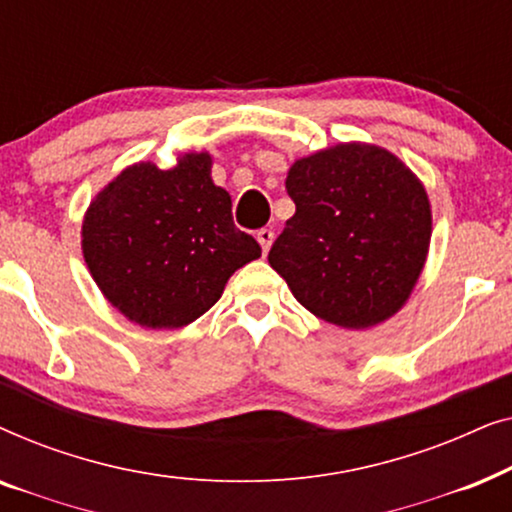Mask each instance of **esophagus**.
<instances>
[{"instance_id":"34e87169","label":"esophagus","mask_w":512,"mask_h":512,"mask_svg":"<svg viewBox=\"0 0 512 512\" xmlns=\"http://www.w3.org/2000/svg\"><path fill=\"white\" fill-rule=\"evenodd\" d=\"M256 240H258V244H261L263 254H268L270 247H272V242H275V233H272L270 228H261L256 233Z\"/></svg>"}]
</instances>
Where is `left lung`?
<instances>
[{
  "label": "left lung",
  "mask_w": 512,
  "mask_h": 512,
  "mask_svg": "<svg viewBox=\"0 0 512 512\" xmlns=\"http://www.w3.org/2000/svg\"><path fill=\"white\" fill-rule=\"evenodd\" d=\"M296 214L268 261L314 317L363 331L408 303L431 244V202L415 172L377 144L340 142L286 174Z\"/></svg>",
  "instance_id": "1"
}]
</instances>
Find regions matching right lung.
<instances>
[{
  "mask_svg": "<svg viewBox=\"0 0 512 512\" xmlns=\"http://www.w3.org/2000/svg\"><path fill=\"white\" fill-rule=\"evenodd\" d=\"M81 251L102 296L144 328H184L221 298L261 247L233 223L212 156L191 151L170 170L128 165L90 200Z\"/></svg>",
  "mask_w": 512,
  "mask_h": 512,
  "instance_id": "add662e5",
  "label": "right lung"
}]
</instances>
